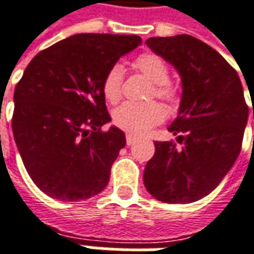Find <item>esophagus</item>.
Instances as JSON below:
<instances>
[{
	"label": "esophagus",
	"mask_w": 254,
	"mask_h": 254,
	"mask_svg": "<svg viewBox=\"0 0 254 254\" xmlns=\"http://www.w3.org/2000/svg\"><path fill=\"white\" fill-rule=\"evenodd\" d=\"M136 140H137V137H136V136H133V134H130V133L127 134V146H132V144H133Z\"/></svg>",
	"instance_id": "esophagus-1"
}]
</instances>
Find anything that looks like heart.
I'll return each mask as SVG.
<instances>
[{
    "instance_id": "1",
    "label": "heart",
    "mask_w": 254,
    "mask_h": 254,
    "mask_svg": "<svg viewBox=\"0 0 254 254\" xmlns=\"http://www.w3.org/2000/svg\"><path fill=\"white\" fill-rule=\"evenodd\" d=\"M134 68L140 70L144 76L154 84L151 96L161 98L165 103L174 105L178 101V93L175 87L170 84V66L160 55L154 53H144L134 60ZM124 82V68L120 64H115L105 72L101 91L104 98L115 104L122 94ZM165 117V111L156 101L149 103H124L113 113V122L127 133H146L150 127L160 124Z\"/></svg>"
}]
</instances>
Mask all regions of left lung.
<instances>
[{
  "instance_id": "8db88e82",
  "label": "left lung",
  "mask_w": 254,
  "mask_h": 254,
  "mask_svg": "<svg viewBox=\"0 0 254 254\" xmlns=\"http://www.w3.org/2000/svg\"><path fill=\"white\" fill-rule=\"evenodd\" d=\"M146 44L178 69L184 91L168 127L177 140L154 141L143 182L160 201L192 203L213 192L236 161L249 107L235 69L206 43L178 34Z\"/></svg>"
}]
</instances>
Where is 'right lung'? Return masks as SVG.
Segmentation results:
<instances>
[{
    "label": "right lung",
    "mask_w": 254,
    "mask_h": 254,
    "mask_svg": "<svg viewBox=\"0 0 254 254\" xmlns=\"http://www.w3.org/2000/svg\"><path fill=\"white\" fill-rule=\"evenodd\" d=\"M141 44L134 34L82 33L40 51L13 93L12 130L27 174L41 192L62 201L96 196L125 133L111 121L101 91L105 72Z\"/></svg>",
    "instance_id": "right-lung-1"
}]
</instances>
